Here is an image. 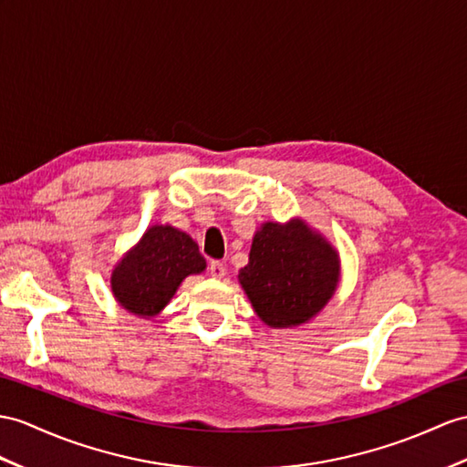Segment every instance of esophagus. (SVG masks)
<instances>
[{
    "label": "esophagus",
    "mask_w": 467,
    "mask_h": 467,
    "mask_svg": "<svg viewBox=\"0 0 467 467\" xmlns=\"http://www.w3.org/2000/svg\"><path fill=\"white\" fill-rule=\"evenodd\" d=\"M208 271H210V275H212L213 279H222V277L225 275V265L220 264V261H212Z\"/></svg>",
    "instance_id": "esophagus-1"
}]
</instances>
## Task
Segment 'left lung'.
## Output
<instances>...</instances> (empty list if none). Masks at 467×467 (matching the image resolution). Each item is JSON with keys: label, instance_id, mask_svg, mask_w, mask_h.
Instances as JSON below:
<instances>
[{"label": "left lung", "instance_id": "obj_1", "mask_svg": "<svg viewBox=\"0 0 467 467\" xmlns=\"http://www.w3.org/2000/svg\"><path fill=\"white\" fill-rule=\"evenodd\" d=\"M338 277L337 249L303 220L261 225L249 264L237 275L259 319L275 328L319 315L333 299Z\"/></svg>", "mask_w": 467, "mask_h": 467}]
</instances>
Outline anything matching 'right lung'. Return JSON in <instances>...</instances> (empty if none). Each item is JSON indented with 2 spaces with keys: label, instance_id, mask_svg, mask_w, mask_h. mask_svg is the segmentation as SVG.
I'll return each instance as SVG.
<instances>
[{
  "label": "right lung",
  "instance_id": "add662e5",
  "mask_svg": "<svg viewBox=\"0 0 467 467\" xmlns=\"http://www.w3.org/2000/svg\"><path fill=\"white\" fill-rule=\"evenodd\" d=\"M206 269L198 244L172 225H152L112 269L110 289L122 309L154 317L188 275Z\"/></svg>",
  "mask_w": 467,
  "mask_h": 467
}]
</instances>
